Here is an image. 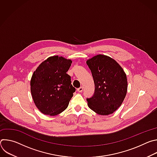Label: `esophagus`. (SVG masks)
<instances>
[{"label": "esophagus", "instance_id": "34e87169", "mask_svg": "<svg viewBox=\"0 0 157 157\" xmlns=\"http://www.w3.org/2000/svg\"><path fill=\"white\" fill-rule=\"evenodd\" d=\"M82 90H83V87H82V86L77 89V91H78V92H79V93H81V92L82 91Z\"/></svg>", "mask_w": 157, "mask_h": 157}]
</instances>
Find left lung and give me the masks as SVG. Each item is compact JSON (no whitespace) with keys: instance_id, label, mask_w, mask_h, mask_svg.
I'll return each mask as SVG.
<instances>
[{"instance_id":"8db88e82","label":"left lung","mask_w":157,"mask_h":157,"mask_svg":"<svg viewBox=\"0 0 157 157\" xmlns=\"http://www.w3.org/2000/svg\"><path fill=\"white\" fill-rule=\"evenodd\" d=\"M94 79L93 96L87 98V105L96 113L113 114L122 104L127 91V79L122 67L109 56L98 55L87 60Z\"/></svg>"}]
</instances>
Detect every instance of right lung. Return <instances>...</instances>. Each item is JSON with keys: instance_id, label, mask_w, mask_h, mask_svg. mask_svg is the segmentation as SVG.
Returning a JSON list of instances; mask_svg holds the SVG:
<instances>
[{"instance_id": "obj_1", "label": "right lung", "mask_w": 157, "mask_h": 157, "mask_svg": "<svg viewBox=\"0 0 157 157\" xmlns=\"http://www.w3.org/2000/svg\"><path fill=\"white\" fill-rule=\"evenodd\" d=\"M71 59L53 56L43 61L34 71L30 90L34 103L41 113L54 116L64 111L76 89L66 73Z\"/></svg>"}]
</instances>
